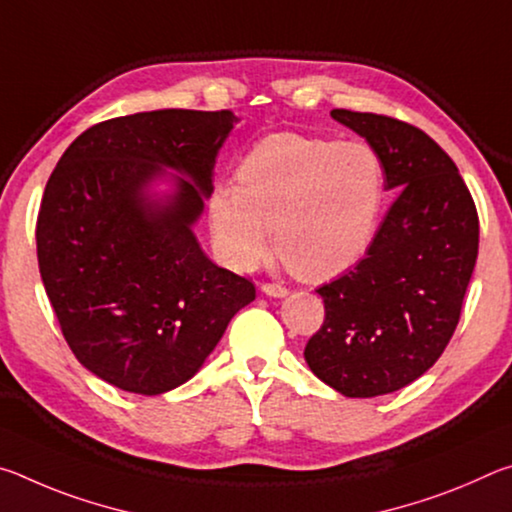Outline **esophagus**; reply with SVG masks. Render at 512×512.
<instances>
[{
    "label": "esophagus",
    "mask_w": 512,
    "mask_h": 512,
    "mask_svg": "<svg viewBox=\"0 0 512 512\" xmlns=\"http://www.w3.org/2000/svg\"><path fill=\"white\" fill-rule=\"evenodd\" d=\"M262 293L268 298H284L289 293V289L282 287V284H264Z\"/></svg>",
    "instance_id": "esophagus-1"
}]
</instances>
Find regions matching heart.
Returning <instances> with one entry per match:
<instances>
[{
	"mask_svg": "<svg viewBox=\"0 0 512 512\" xmlns=\"http://www.w3.org/2000/svg\"><path fill=\"white\" fill-rule=\"evenodd\" d=\"M235 183L210 196V228L232 268L275 248L291 273L327 280L368 253L386 201V171L366 142L273 133L250 146ZM274 232H270V228Z\"/></svg>",
	"mask_w": 512,
	"mask_h": 512,
	"instance_id": "1",
	"label": "heart"
}]
</instances>
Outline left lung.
I'll list each match as a JSON object with an SVG mask.
<instances>
[{
    "label": "left lung",
    "instance_id": "obj_1",
    "mask_svg": "<svg viewBox=\"0 0 512 512\" xmlns=\"http://www.w3.org/2000/svg\"><path fill=\"white\" fill-rule=\"evenodd\" d=\"M332 117L379 153L397 198L361 262L323 284L311 372L345 397L395 393L447 348L479 253V216L452 158L420 128L372 112Z\"/></svg>",
    "mask_w": 512,
    "mask_h": 512
}]
</instances>
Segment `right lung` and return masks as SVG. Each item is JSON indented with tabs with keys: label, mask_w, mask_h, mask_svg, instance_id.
<instances>
[{
	"label": "right lung",
	"mask_w": 512,
	"mask_h": 512,
	"mask_svg": "<svg viewBox=\"0 0 512 512\" xmlns=\"http://www.w3.org/2000/svg\"><path fill=\"white\" fill-rule=\"evenodd\" d=\"M237 121L176 108L108 119L51 173L36 225L42 284L76 359L121 391L185 384L255 300L194 235Z\"/></svg>",
	"instance_id": "add662e5"
}]
</instances>
